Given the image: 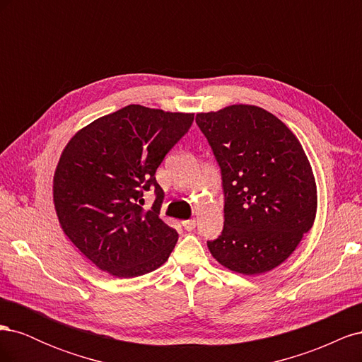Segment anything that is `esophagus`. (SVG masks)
Instances as JSON below:
<instances>
[{
    "mask_svg": "<svg viewBox=\"0 0 362 362\" xmlns=\"http://www.w3.org/2000/svg\"><path fill=\"white\" fill-rule=\"evenodd\" d=\"M182 226H184L185 231H193L194 226H196V221H194V218H189V221L182 222Z\"/></svg>",
    "mask_w": 362,
    "mask_h": 362,
    "instance_id": "34e87169",
    "label": "esophagus"
}]
</instances>
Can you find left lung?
Returning a JSON list of instances; mask_svg holds the SVG:
<instances>
[{
  "mask_svg": "<svg viewBox=\"0 0 362 362\" xmlns=\"http://www.w3.org/2000/svg\"><path fill=\"white\" fill-rule=\"evenodd\" d=\"M196 124L221 168L225 196L222 234L206 242L208 249L243 275L275 269L315 218V181L300 141L257 105L198 113Z\"/></svg>",
  "mask_w": 362,
  "mask_h": 362,
  "instance_id": "8db88e82",
  "label": "left lung"
}]
</instances>
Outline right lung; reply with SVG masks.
Masks as SVG:
<instances>
[{"mask_svg":"<svg viewBox=\"0 0 362 362\" xmlns=\"http://www.w3.org/2000/svg\"><path fill=\"white\" fill-rule=\"evenodd\" d=\"M193 113L131 104L93 120L63 149L54 173V205L71 242L116 278L158 269L178 233L160 218L157 168L193 124ZM154 189L151 211L143 193Z\"/></svg>","mask_w":362,"mask_h":362,"instance_id":"obj_1","label":"right lung"}]
</instances>
